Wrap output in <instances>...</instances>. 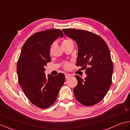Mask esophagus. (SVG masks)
I'll return each instance as SVG.
<instances>
[{"mask_svg": "<svg viewBox=\"0 0 130 130\" xmlns=\"http://www.w3.org/2000/svg\"><path fill=\"white\" fill-rule=\"evenodd\" d=\"M71 76V75H70V74H68V73L65 74V77H66V78H69Z\"/></svg>", "mask_w": 130, "mask_h": 130, "instance_id": "esophagus-1", "label": "esophagus"}]
</instances>
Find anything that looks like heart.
<instances>
[{"label": "heart", "instance_id": "1", "mask_svg": "<svg viewBox=\"0 0 130 130\" xmlns=\"http://www.w3.org/2000/svg\"><path fill=\"white\" fill-rule=\"evenodd\" d=\"M69 41H71V40L70 39H65L63 41V43H66V42H68ZM69 67H70V64H66V65H65V68H68Z\"/></svg>", "mask_w": 130, "mask_h": 130}]
</instances>
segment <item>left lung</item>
<instances>
[{
	"label": "left lung",
	"mask_w": 130,
	"mask_h": 130,
	"mask_svg": "<svg viewBox=\"0 0 130 130\" xmlns=\"http://www.w3.org/2000/svg\"><path fill=\"white\" fill-rule=\"evenodd\" d=\"M62 31L76 43V66L86 68L87 76L84 80L76 76L77 85L74 95L83 105L96 104L104 98L112 84L113 65L109 47L104 40L91 32L73 28Z\"/></svg>",
	"instance_id": "obj_1"
}]
</instances>
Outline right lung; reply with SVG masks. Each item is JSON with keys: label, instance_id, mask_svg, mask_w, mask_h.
I'll return each instance as SVG.
<instances>
[{"label": "right lung", "instance_id": "right-lung-1", "mask_svg": "<svg viewBox=\"0 0 130 130\" xmlns=\"http://www.w3.org/2000/svg\"><path fill=\"white\" fill-rule=\"evenodd\" d=\"M62 31L49 29L31 36L21 49L17 65L18 83L28 99L40 108H46L55 102L65 81V76H45V66L51 61L50 46Z\"/></svg>", "mask_w": 130, "mask_h": 130}]
</instances>
